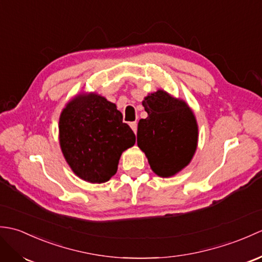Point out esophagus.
I'll use <instances>...</instances> for the list:
<instances>
[{
	"instance_id": "1",
	"label": "esophagus",
	"mask_w": 262,
	"mask_h": 262,
	"mask_svg": "<svg viewBox=\"0 0 262 262\" xmlns=\"http://www.w3.org/2000/svg\"><path fill=\"white\" fill-rule=\"evenodd\" d=\"M129 126H130V128L133 129V132H134V133H136V132H137V122H136V121H134V122H130Z\"/></svg>"
}]
</instances>
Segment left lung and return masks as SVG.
I'll return each mask as SVG.
<instances>
[{
	"label": "left lung",
	"mask_w": 262,
	"mask_h": 262,
	"mask_svg": "<svg viewBox=\"0 0 262 262\" xmlns=\"http://www.w3.org/2000/svg\"><path fill=\"white\" fill-rule=\"evenodd\" d=\"M142 104L147 117L138 121L137 145L155 174L170 178L185 169L196 152V117L185 100L161 89L148 93Z\"/></svg>",
	"instance_id": "1"
}]
</instances>
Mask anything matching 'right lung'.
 <instances>
[{
	"mask_svg": "<svg viewBox=\"0 0 262 262\" xmlns=\"http://www.w3.org/2000/svg\"><path fill=\"white\" fill-rule=\"evenodd\" d=\"M62 153L82 180L102 183L116 174L121 154L134 146L135 134L122 122L117 105L98 93L82 92L59 116Z\"/></svg>",
	"mask_w": 262,
	"mask_h": 262,
	"instance_id": "add662e5",
	"label": "right lung"
}]
</instances>
